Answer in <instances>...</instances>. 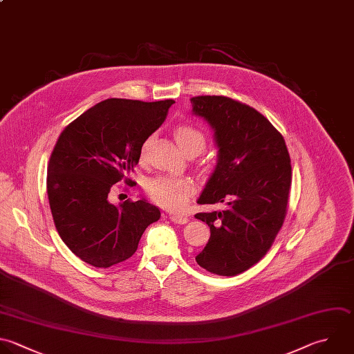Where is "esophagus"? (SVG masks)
Listing matches in <instances>:
<instances>
[{"mask_svg": "<svg viewBox=\"0 0 354 354\" xmlns=\"http://www.w3.org/2000/svg\"><path fill=\"white\" fill-rule=\"evenodd\" d=\"M170 220H171L174 224H187V223H188V217H185V216H176V214H171V216H170Z\"/></svg>", "mask_w": 354, "mask_h": 354, "instance_id": "1", "label": "esophagus"}]
</instances>
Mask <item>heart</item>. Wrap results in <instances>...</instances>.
I'll use <instances>...</instances> for the list:
<instances>
[{
  "label": "heart",
  "instance_id": "heart-1",
  "mask_svg": "<svg viewBox=\"0 0 354 354\" xmlns=\"http://www.w3.org/2000/svg\"><path fill=\"white\" fill-rule=\"evenodd\" d=\"M174 138L184 153L192 151L199 153L206 147V136L194 126H178L174 130ZM194 191V183L185 177L159 176L148 183V192L151 198L159 206L173 212L184 209Z\"/></svg>",
  "mask_w": 354,
  "mask_h": 354
}]
</instances>
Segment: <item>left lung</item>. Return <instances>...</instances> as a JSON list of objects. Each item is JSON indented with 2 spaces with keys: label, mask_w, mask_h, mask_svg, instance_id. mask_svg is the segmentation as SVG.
I'll use <instances>...</instances> for the list:
<instances>
[{
  "label": "left lung",
  "mask_w": 354,
  "mask_h": 354,
  "mask_svg": "<svg viewBox=\"0 0 354 354\" xmlns=\"http://www.w3.org/2000/svg\"><path fill=\"white\" fill-rule=\"evenodd\" d=\"M195 115L214 130L218 162L199 205L227 202L223 212L196 213L210 239L195 257L209 272L232 277L272 246L286 210L292 166L282 134L252 106L223 95L191 98Z\"/></svg>",
  "instance_id": "obj_1"
}]
</instances>
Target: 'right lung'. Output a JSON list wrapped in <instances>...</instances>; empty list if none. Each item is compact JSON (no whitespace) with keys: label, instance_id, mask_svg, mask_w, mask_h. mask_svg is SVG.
I'll return each mask as SVG.
<instances>
[{"label":"right lung","instance_id":"right-lung-1","mask_svg":"<svg viewBox=\"0 0 354 354\" xmlns=\"http://www.w3.org/2000/svg\"><path fill=\"white\" fill-rule=\"evenodd\" d=\"M173 100L109 98L61 133L48 163L47 194L57 231L83 261L108 268L130 259L160 210L145 199L112 205L111 188L127 185L148 137L165 122Z\"/></svg>","mask_w":354,"mask_h":354}]
</instances>
